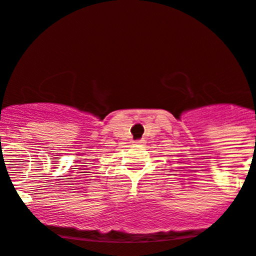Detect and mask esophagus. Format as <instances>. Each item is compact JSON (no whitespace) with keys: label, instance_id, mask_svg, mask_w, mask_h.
<instances>
[{"label":"esophagus","instance_id":"1","mask_svg":"<svg viewBox=\"0 0 256 256\" xmlns=\"http://www.w3.org/2000/svg\"><path fill=\"white\" fill-rule=\"evenodd\" d=\"M134 143L137 146H141V144H143V141H134Z\"/></svg>","mask_w":256,"mask_h":256}]
</instances>
